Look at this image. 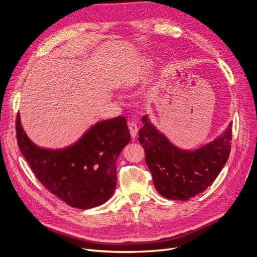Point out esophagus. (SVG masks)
Here are the masks:
<instances>
[{
    "mask_svg": "<svg viewBox=\"0 0 257 257\" xmlns=\"http://www.w3.org/2000/svg\"><path fill=\"white\" fill-rule=\"evenodd\" d=\"M128 128H130V133L132 137L134 138L137 135V132H138V126L135 122H128Z\"/></svg>",
    "mask_w": 257,
    "mask_h": 257,
    "instance_id": "esophagus-1",
    "label": "esophagus"
}]
</instances>
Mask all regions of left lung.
<instances>
[{
	"label": "left lung",
	"mask_w": 257,
	"mask_h": 257,
	"mask_svg": "<svg viewBox=\"0 0 257 257\" xmlns=\"http://www.w3.org/2000/svg\"><path fill=\"white\" fill-rule=\"evenodd\" d=\"M142 121L138 140L160 195L173 200H189L211 186L229 158L231 125L212 143L195 151H182L154 127L147 116Z\"/></svg>",
	"instance_id": "1"
}]
</instances>
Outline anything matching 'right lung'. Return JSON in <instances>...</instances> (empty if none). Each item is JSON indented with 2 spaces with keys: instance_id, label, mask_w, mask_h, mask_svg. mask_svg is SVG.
I'll return each mask as SVG.
<instances>
[{
  "instance_id": "add662e5",
  "label": "right lung",
  "mask_w": 257,
  "mask_h": 257,
  "mask_svg": "<svg viewBox=\"0 0 257 257\" xmlns=\"http://www.w3.org/2000/svg\"><path fill=\"white\" fill-rule=\"evenodd\" d=\"M18 146L38 180L70 207L90 209L106 202L117 184L116 161L131 141L126 119L96 123L73 146L39 148L29 140L18 114Z\"/></svg>"
}]
</instances>
